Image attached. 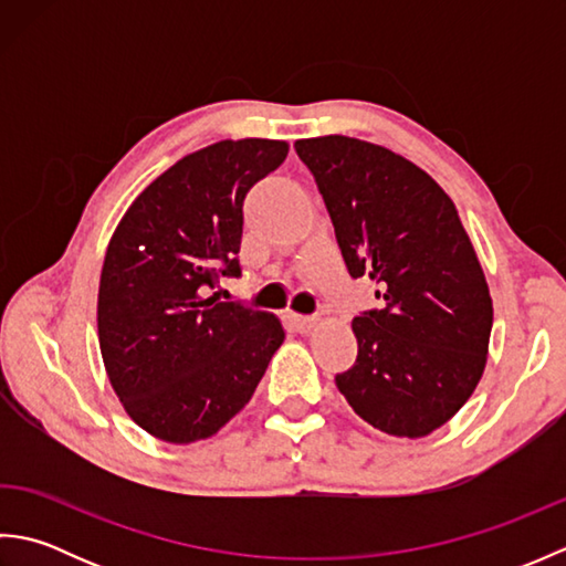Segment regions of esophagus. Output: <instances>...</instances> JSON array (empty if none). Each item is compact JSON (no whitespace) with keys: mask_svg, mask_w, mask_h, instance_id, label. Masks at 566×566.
Listing matches in <instances>:
<instances>
[{"mask_svg":"<svg viewBox=\"0 0 566 566\" xmlns=\"http://www.w3.org/2000/svg\"><path fill=\"white\" fill-rule=\"evenodd\" d=\"M286 321H290L298 333H308L311 328L316 326L318 318L316 316H302V314H286Z\"/></svg>","mask_w":566,"mask_h":566,"instance_id":"1","label":"esophagus"}]
</instances>
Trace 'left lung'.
<instances>
[{"label":"left lung","mask_w":566,"mask_h":566,"mask_svg":"<svg viewBox=\"0 0 566 566\" xmlns=\"http://www.w3.org/2000/svg\"><path fill=\"white\" fill-rule=\"evenodd\" d=\"M316 179L350 276L379 284L355 316V365L335 375L369 426L423 438L460 411L486 365L489 284L452 199L428 172L375 143H294Z\"/></svg>","instance_id":"left-lung-1"}]
</instances>
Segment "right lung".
Masks as SVG:
<instances>
[{
	"label": "right lung",
	"instance_id": "obj_1",
	"mask_svg": "<svg viewBox=\"0 0 566 566\" xmlns=\"http://www.w3.org/2000/svg\"><path fill=\"white\" fill-rule=\"evenodd\" d=\"M284 140H221L140 191L106 248L97 328L106 375L150 436L211 438L243 408L284 328L268 311L207 296L240 276L243 199L280 167Z\"/></svg>",
	"mask_w": 566,
	"mask_h": 566
}]
</instances>
